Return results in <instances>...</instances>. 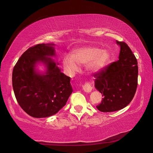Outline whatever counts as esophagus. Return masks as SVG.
<instances>
[{
	"mask_svg": "<svg viewBox=\"0 0 153 153\" xmlns=\"http://www.w3.org/2000/svg\"><path fill=\"white\" fill-rule=\"evenodd\" d=\"M82 88L86 92H90L92 89V85L90 82H86L82 86Z\"/></svg>",
	"mask_w": 153,
	"mask_h": 153,
	"instance_id": "1",
	"label": "esophagus"
}]
</instances>
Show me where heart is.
I'll use <instances>...</instances> for the list:
<instances>
[{"instance_id": "1", "label": "heart", "mask_w": 153, "mask_h": 153, "mask_svg": "<svg viewBox=\"0 0 153 153\" xmlns=\"http://www.w3.org/2000/svg\"><path fill=\"white\" fill-rule=\"evenodd\" d=\"M109 59V53L106 50H100L93 46H84L74 50L71 56H65L63 65L69 76H74L79 69V66L86 65L90 72H97L104 68Z\"/></svg>"}]
</instances>
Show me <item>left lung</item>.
I'll list each match as a JSON object with an SVG mask.
<instances>
[{
	"instance_id": "left-lung-1",
	"label": "left lung",
	"mask_w": 153,
	"mask_h": 153,
	"mask_svg": "<svg viewBox=\"0 0 153 153\" xmlns=\"http://www.w3.org/2000/svg\"><path fill=\"white\" fill-rule=\"evenodd\" d=\"M120 46L119 60L94 74L95 87L102 94L97 107L101 112H113L126 107L135 95L138 86V61L125 42Z\"/></svg>"
}]
</instances>
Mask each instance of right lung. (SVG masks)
<instances>
[{
    "label": "right lung",
    "mask_w": 153,
    "mask_h": 153,
    "mask_svg": "<svg viewBox=\"0 0 153 153\" xmlns=\"http://www.w3.org/2000/svg\"><path fill=\"white\" fill-rule=\"evenodd\" d=\"M50 44H39L25 51L13 67L12 84L17 102L28 115L47 117L61 109L72 93L70 77L61 72L55 62L47 56L55 55ZM46 63L48 71L40 75L35 71L38 62Z\"/></svg>",
    "instance_id": "right-lung-1"
}]
</instances>
